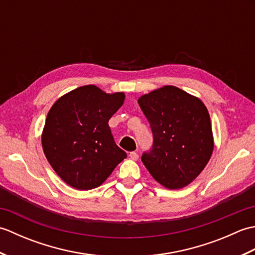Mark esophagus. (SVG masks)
Instances as JSON below:
<instances>
[{
    "instance_id": "esophagus-1",
    "label": "esophagus",
    "mask_w": 255,
    "mask_h": 255,
    "mask_svg": "<svg viewBox=\"0 0 255 255\" xmlns=\"http://www.w3.org/2000/svg\"><path fill=\"white\" fill-rule=\"evenodd\" d=\"M129 156H130V159L131 160H133V161H136V160H138V158H139V155H138V153L137 152H130L129 153Z\"/></svg>"
}]
</instances>
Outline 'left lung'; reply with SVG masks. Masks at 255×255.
<instances>
[{
	"instance_id": "1",
	"label": "left lung",
	"mask_w": 255,
	"mask_h": 255,
	"mask_svg": "<svg viewBox=\"0 0 255 255\" xmlns=\"http://www.w3.org/2000/svg\"><path fill=\"white\" fill-rule=\"evenodd\" d=\"M153 133V145L141 160L167 189L187 186L207 165L214 150L209 113L198 97L164 85L139 97Z\"/></svg>"
}]
</instances>
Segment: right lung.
I'll list each match as a JSON object with an SVG mask.
<instances>
[{
	"label": "right lung",
	"mask_w": 255,
	"mask_h": 255,
	"mask_svg": "<svg viewBox=\"0 0 255 255\" xmlns=\"http://www.w3.org/2000/svg\"><path fill=\"white\" fill-rule=\"evenodd\" d=\"M123 92L84 85L58 99L48 113L41 144L52 169L80 191L99 187L127 158L114 141L108 121L122 107Z\"/></svg>",
	"instance_id": "add662e5"
}]
</instances>
